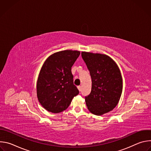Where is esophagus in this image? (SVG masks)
Instances as JSON below:
<instances>
[{"instance_id":"obj_1","label":"esophagus","mask_w":151,"mask_h":151,"mask_svg":"<svg viewBox=\"0 0 151 151\" xmlns=\"http://www.w3.org/2000/svg\"><path fill=\"white\" fill-rule=\"evenodd\" d=\"M78 89L79 90V91H81V89H82V88H81V86H78Z\"/></svg>"}]
</instances>
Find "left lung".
Returning <instances> with one entry per match:
<instances>
[{"mask_svg": "<svg viewBox=\"0 0 151 151\" xmlns=\"http://www.w3.org/2000/svg\"><path fill=\"white\" fill-rule=\"evenodd\" d=\"M82 59L92 79L90 94L85 96L88 110L101 115L113 110L118 104L122 91V79L116 63L109 56L82 52Z\"/></svg>", "mask_w": 151, "mask_h": 151, "instance_id": "1", "label": "left lung"}]
</instances>
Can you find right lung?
<instances>
[{
    "instance_id": "right-lung-1",
    "label": "right lung",
    "mask_w": 151,
    "mask_h": 151,
    "mask_svg": "<svg viewBox=\"0 0 151 151\" xmlns=\"http://www.w3.org/2000/svg\"><path fill=\"white\" fill-rule=\"evenodd\" d=\"M79 55L78 51H62L50 55L44 63L37 82V96L48 111L59 113L66 110L79 94L71 70Z\"/></svg>"
}]
</instances>
